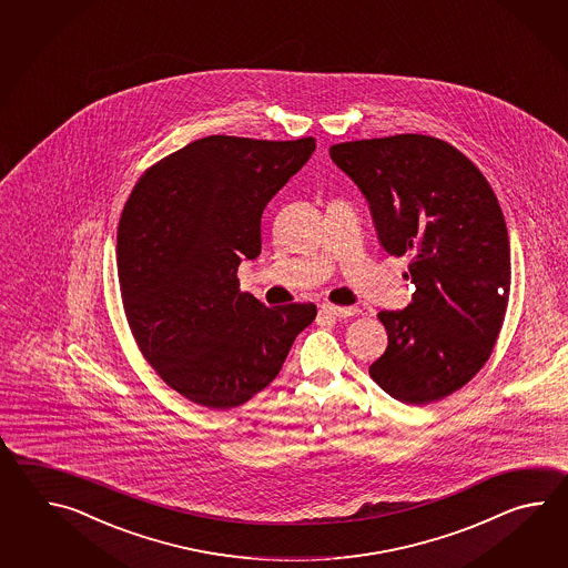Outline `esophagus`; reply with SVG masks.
Listing matches in <instances>:
<instances>
[{
	"instance_id": "34e87169",
	"label": "esophagus",
	"mask_w": 568,
	"mask_h": 568,
	"mask_svg": "<svg viewBox=\"0 0 568 568\" xmlns=\"http://www.w3.org/2000/svg\"><path fill=\"white\" fill-rule=\"evenodd\" d=\"M321 311L325 314L338 316V318H347V316H355V314L362 313L357 306H337V304H328V302L321 306Z\"/></svg>"
}]
</instances>
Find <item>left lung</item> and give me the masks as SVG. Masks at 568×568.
<instances>
[{
  "label": "left lung",
  "instance_id": "obj_1",
  "mask_svg": "<svg viewBox=\"0 0 568 568\" xmlns=\"http://www.w3.org/2000/svg\"><path fill=\"white\" fill-rule=\"evenodd\" d=\"M367 199L387 254L410 255L416 292L382 311L387 349L369 375L392 398H447L481 369L506 318L511 262L506 219L481 170L455 145L423 133L331 145Z\"/></svg>",
  "mask_w": 568,
  "mask_h": 568
}]
</instances>
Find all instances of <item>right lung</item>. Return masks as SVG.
<instances>
[{
    "label": "right lung",
    "mask_w": 568,
    "mask_h": 568,
    "mask_svg": "<svg viewBox=\"0 0 568 568\" xmlns=\"http://www.w3.org/2000/svg\"><path fill=\"white\" fill-rule=\"evenodd\" d=\"M314 138L206 135L152 164L121 211V301L145 362L209 410L254 398L280 374L316 306L267 308L240 290L262 252V213L306 164Z\"/></svg>",
    "instance_id": "1"
}]
</instances>
